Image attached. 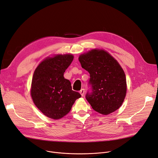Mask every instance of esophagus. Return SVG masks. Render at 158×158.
Here are the masks:
<instances>
[{
    "mask_svg": "<svg viewBox=\"0 0 158 158\" xmlns=\"http://www.w3.org/2000/svg\"><path fill=\"white\" fill-rule=\"evenodd\" d=\"M80 94H81V96H83L84 95V93H85V90H84V89H81L80 91Z\"/></svg>",
    "mask_w": 158,
    "mask_h": 158,
    "instance_id": "34e87169",
    "label": "esophagus"
}]
</instances>
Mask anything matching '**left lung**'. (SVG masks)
<instances>
[{"label":"left lung","instance_id":"1","mask_svg":"<svg viewBox=\"0 0 158 158\" xmlns=\"http://www.w3.org/2000/svg\"><path fill=\"white\" fill-rule=\"evenodd\" d=\"M78 60L90 74L93 93L86 99L92 108L103 115L118 109L127 93L125 74L118 62L107 51L98 48L80 55Z\"/></svg>","mask_w":158,"mask_h":158}]
</instances>
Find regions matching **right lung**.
<instances>
[{
    "label": "right lung",
    "mask_w": 158,
    "mask_h": 158,
    "mask_svg": "<svg viewBox=\"0 0 158 158\" xmlns=\"http://www.w3.org/2000/svg\"><path fill=\"white\" fill-rule=\"evenodd\" d=\"M73 58L72 54L53 55L43 60L34 71L30 94L36 107L49 118H62L81 97L64 77Z\"/></svg>",
    "instance_id": "add662e5"
}]
</instances>
